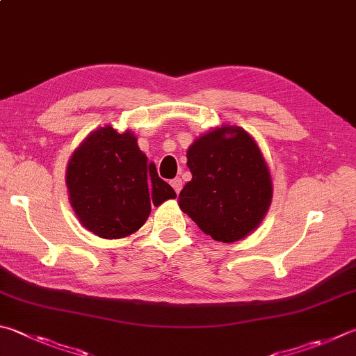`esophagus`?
Wrapping results in <instances>:
<instances>
[{"label":"esophagus","instance_id":"obj_1","mask_svg":"<svg viewBox=\"0 0 356 356\" xmlns=\"http://www.w3.org/2000/svg\"><path fill=\"white\" fill-rule=\"evenodd\" d=\"M170 184H171V186L174 188V191H176V195H179L180 190H182V179L176 177V179H172Z\"/></svg>","mask_w":356,"mask_h":356}]
</instances>
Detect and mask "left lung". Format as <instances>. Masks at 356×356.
<instances>
[{"instance_id": "left-lung-1", "label": "left lung", "mask_w": 356, "mask_h": 356, "mask_svg": "<svg viewBox=\"0 0 356 356\" xmlns=\"http://www.w3.org/2000/svg\"><path fill=\"white\" fill-rule=\"evenodd\" d=\"M186 159L193 177L179 207L204 234L235 243L260 225L273 200V179L254 137L222 124L193 141Z\"/></svg>"}]
</instances>
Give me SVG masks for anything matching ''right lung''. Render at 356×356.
<instances>
[{"label": "right lung", "mask_w": 356, "mask_h": 356, "mask_svg": "<svg viewBox=\"0 0 356 356\" xmlns=\"http://www.w3.org/2000/svg\"><path fill=\"white\" fill-rule=\"evenodd\" d=\"M67 188L82 227L104 240H120L146 222L151 207L176 197L140 151L132 131L111 124L90 132L71 154Z\"/></svg>", "instance_id": "add662e5"}]
</instances>
